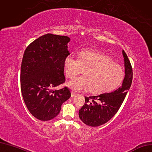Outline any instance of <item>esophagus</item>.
Returning a JSON list of instances; mask_svg holds the SVG:
<instances>
[{
  "label": "esophagus",
  "mask_w": 152,
  "mask_h": 152,
  "mask_svg": "<svg viewBox=\"0 0 152 152\" xmlns=\"http://www.w3.org/2000/svg\"><path fill=\"white\" fill-rule=\"evenodd\" d=\"M71 94H72V95H71L72 97H75L77 96V94L75 93H74V92H73Z\"/></svg>",
  "instance_id": "esophagus-1"
}]
</instances>
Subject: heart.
I'll list each match as a JSON object with an SVG mask.
<instances>
[{"mask_svg": "<svg viewBox=\"0 0 152 152\" xmlns=\"http://www.w3.org/2000/svg\"><path fill=\"white\" fill-rule=\"evenodd\" d=\"M78 57L69 55L64 62L65 75L71 79L85 70V75L68 82L67 86L74 92L90 88L94 94L103 93L114 89L123 80V67L102 52L84 50L80 52Z\"/></svg>", "mask_w": 152, "mask_h": 152, "instance_id": "heart-1", "label": "heart"}]
</instances>
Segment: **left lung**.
Returning <instances> with one entry per match:
<instances>
[{"instance_id": "1", "label": "left lung", "mask_w": 152, "mask_h": 152, "mask_svg": "<svg viewBox=\"0 0 152 152\" xmlns=\"http://www.w3.org/2000/svg\"><path fill=\"white\" fill-rule=\"evenodd\" d=\"M125 75L121 87L112 92L97 96L86 97L85 104L79 110L81 121L96 127L105 124L118 112L132 85L133 70L126 53L123 50Z\"/></svg>"}]
</instances>
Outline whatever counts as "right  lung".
Listing matches in <instances>:
<instances>
[{
    "label": "right lung",
    "mask_w": 152,
    "mask_h": 152,
    "mask_svg": "<svg viewBox=\"0 0 152 152\" xmlns=\"http://www.w3.org/2000/svg\"><path fill=\"white\" fill-rule=\"evenodd\" d=\"M68 36L46 34L26 49L20 66V88L26 107L41 121L55 118L71 93L67 87L53 88L65 82L64 62L70 55Z\"/></svg>",
    "instance_id": "right-lung-1"
}]
</instances>
